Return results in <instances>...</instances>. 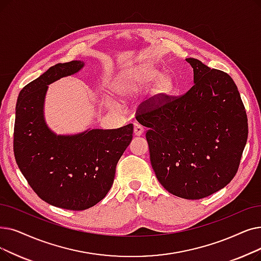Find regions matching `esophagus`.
Returning a JSON list of instances; mask_svg holds the SVG:
<instances>
[{
	"label": "esophagus",
	"mask_w": 261,
	"mask_h": 261,
	"mask_svg": "<svg viewBox=\"0 0 261 261\" xmlns=\"http://www.w3.org/2000/svg\"><path fill=\"white\" fill-rule=\"evenodd\" d=\"M145 129L141 126L139 123H135L134 124V134L137 135V137H141V135L144 133Z\"/></svg>",
	"instance_id": "1"
}]
</instances>
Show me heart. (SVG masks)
<instances>
[{
	"mask_svg": "<svg viewBox=\"0 0 261 261\" xmlns=\"http://www.w3.org/2000/svg\"><path fill=\"white\" fill-rule=\"evenodd\" d=\"M160 72L151 66H140L131 71L124 72L116 83V92L121 96H127L135 90L146 87L153 83ZM173 87L172 79L169 76H161L154 84V94L162 95L168 93Z\"/></svg>",
	"mask_w": 261,
	"mask_h": 261,
	"instance_id": "heart-1",
	"label": "heart"
}]
</instances>
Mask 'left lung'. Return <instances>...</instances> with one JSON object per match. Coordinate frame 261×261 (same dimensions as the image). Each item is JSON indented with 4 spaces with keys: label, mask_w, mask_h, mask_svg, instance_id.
<instances>
[{
    "label": "left lung",
    "mask_w": 261,
    "mask_h": 261,
    "mask_svg": "<svg viewBox=\"0 0 261 261\" xmlns=\"http://www.w3.org/2000/svg\"><path fill=\"white\" fill-rule=\"evenodd\" d=\"M194 85L181 96L156 95L138 108L148 128L151 166L163 188L186 199L207 197L227 186L239 168L248 126L229 74L196 59Z\"/></svg>",
    "instance_id": "obj_1"
}]
</instances>
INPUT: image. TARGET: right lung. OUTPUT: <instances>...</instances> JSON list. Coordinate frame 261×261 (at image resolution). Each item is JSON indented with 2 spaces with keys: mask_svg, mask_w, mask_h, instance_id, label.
Segmentation results:
<instances>
[{
  "mask_svg": "<svg viewBox=\"0 0 261 261\" xmlns=\"http://www.w3.org/2000/svg\"><path fill=\"white\" fill-rule=\"evenodd\" d=\"M81 61L56 64L21 89L16 106L14 153L34 192L52 206L81 211L103 199L116 165L132 140L133 124L56 135L43 118L48 85L77 72Z\"/></svg>",
  "mask_w": 261,
  "mask_h": 261,
  "instance_id": "obj_1",
  "label": "right lung"
}]
</instances>
